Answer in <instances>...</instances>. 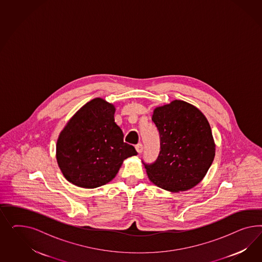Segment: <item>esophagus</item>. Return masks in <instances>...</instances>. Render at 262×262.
<instances>
[{
  "instance_id": "esophagus-1",
  "label": "esophagus",
  "mask_w": 262,
  "mask_h": 262,
  "mask_svg": "<svg viewBox=\"0 0 262 262\" xmlns=\"http://www.w3.org/2000/svg\"><path fill=\"white\" fill-rule=\"evenodd\" d=\"M135 149H136V151H137L138 154H141V152L143 151L142 144H137V145L135 146Z\"/></svg>"
}]
</instances>
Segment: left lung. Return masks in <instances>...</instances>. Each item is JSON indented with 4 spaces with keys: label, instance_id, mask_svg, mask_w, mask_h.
I'll list each match as a JSON object with an SVG mask.
<instances>
[{
    "label": "left lung",
    "instance_id": "8db88e82",
    "mask_svg": "<svg viewBox=\"0 0 262 262\" xmlns=\"http://www.w3.org/2000/svg\"><path fill=\"white\" fill-rule=\"evenodd\" d=\"M151 120L161 150L155 163L145 164L149 180L173 193L189 190L202 182L214 159L208 121L198 107L182 100L156 107Z\"/></svg>",
    "mask_w": 262,
    "mask_h": 262
}]
</instances>
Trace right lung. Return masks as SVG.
Masks as SVG:
<instances>
[{"label": "right lung", "instance_id": "add662e5", "mask_svg": "<svg viewBox=\"0 0 262 262\" xmlns=\"http://www.w3.org/2000/svg\"><path fill=\"white\" fill-rule=\"evenodd\" d=\"M114 104L95 98L68 121L56 141V161L64 178L76 186L96 188L112 181L125 159L136 156L123 141L114 121Z\"/></svg>", "mask_w": 262, "mask_h": 262}]
</instances>
